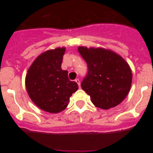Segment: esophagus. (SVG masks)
<instances>
[{"label": "esophagus", "mask_w": 153, "mask_h": 153, "mask_svg": "<svg viewBox=\"0 0 153 153\" xmlns=\"http://www.w3.org/2000/svg\"><path fill=\"white\" fill-rule=\"evenodd\" d=\"M75 82H76L77 83H78L79 88H80V80H79V79H75Z\"/></svg>", "instance_id": "obj_1"}]
</instances>
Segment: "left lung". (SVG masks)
Segmentation results:
<instances>
[{
  "mask_svg": "<svg viewBox=\"0 0 153 153\" xmlns=\"http://www.w3.org/2000/svg\"><path fill=\"white\" fill-rule=\"evenodd\" d=\"M78 52L88 65L81 88L92 103L102 109L119 105L130 90L132 74L124 59L111 50L79 47Z\"/></svg>",
  "mask_w": 153,
  "mask_h": 153,
  "instance_id": "obj_1",
  "label": "left lung"
}]
</instances>
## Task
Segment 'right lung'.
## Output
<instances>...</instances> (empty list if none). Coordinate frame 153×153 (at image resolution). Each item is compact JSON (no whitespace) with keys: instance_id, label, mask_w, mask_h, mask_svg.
<instances>
[{"instance_id":"1","label":"right lung","mask_w":153,"mask_h":153,"mask_svg":"<svg viewBox=\"0 0 153 153\" xmlns=\"http://www.w3.org/2000/svg\"><path fill=\"white\" fill-rule=\"evenodd\" d=\"M65 47L47 50L36 57L28 70L25 84L31 101L50 113L65 109L70 97L78 90L76 82L68 78V72L61 65Z\"/></svg>"}]
</instances>
